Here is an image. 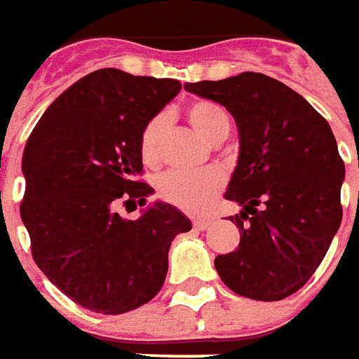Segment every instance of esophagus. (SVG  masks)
Returning a JSON list of instances; mask_svg holds the SVG:
<instances>
[{"mask_svg": "<svg viewBox=\"0 0 359 359\" xmlns=\"http://www.w3.org/2000/svg\"><path fill=\"white\" fill-rule=\"evenodd\" d=\"M210 224H212V220H208V218H197V220H193V226L197 230H207Z\"/></svg>", "mask_w": 359, "mask_h": 359, "instance_id": "esophagus-1", "label": "esophagus"}]
</instances>
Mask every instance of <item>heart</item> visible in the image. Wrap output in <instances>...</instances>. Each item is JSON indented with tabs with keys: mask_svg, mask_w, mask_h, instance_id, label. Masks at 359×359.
Segmentation results:
<instances>
[{
	"mask_svg": "<svg viewBox=\"0 0 359 359\" xmlns=\"http://www.w3.org/2000/svg\"><path fill=\"white\" fill-rule=\"evenodd\" d=\"M187 119L193 129L210 143H220L230 131V118L218 104L197 100L187 108ZM166 133V116L158 114L147 121L141 131L139 149L144 164L154 166L160 160L162 139ZM224 189V174L216 168L201 172H170L158 180V195L170 205H174L189 215L207 212L215 199Z\"/></svg>",
	"mask_w": 359,
	"mask_h": 359,
	"instance_id": "b5f03b06",
	"label": "heart"
}]
</instances>
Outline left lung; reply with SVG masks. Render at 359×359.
I'll use <instances>...</instances> for the list:
<instances>
[{
	"label": "left lung",
	"instance_id": "obj_1",
	"mask_svg": "<svg viewBox=\"0 0 359 359\" xmlns=\"http://www.w3.org/2000/svg\"><path fill=\"white\" fill-rule=\"evenodd\" d=\"M185 88L224 106L236 119L240 156L224 197L240 245L215 259L240 296L278 302L321 265L342 220L344 162L327 119L304 96L263 73L245 71Z\"/></svg>",
	"mask_w": 359,
	"mask_h": 359
}]
</instances>
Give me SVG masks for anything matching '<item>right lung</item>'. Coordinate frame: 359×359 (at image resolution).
Listing matches in <instances>:
<instances>
[{"label":"right lung","mask_w":359,"mask_h":359,"mask_svg":"<svg viewBox=\"0 0 359 359\" xmlns=\"http://www.w3.org/2000/svg\"><path fill=\"white\" fill-rule=\"evenodd\" d=\"M180 90L175 79L93 71L50 104L27 141L21 218L34 263L94 313L151 302L166 278L172 240L191 230L189 218L162 201L137 220L114 210L118 203L143 207L152 193L137 180L139 139Z\"/></svg>","instance_id":"right-lung-1"}]
</instances>
